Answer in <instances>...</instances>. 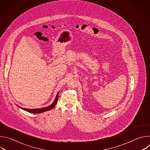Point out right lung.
Returning <instances> with one entry per match:
<instances>
[{
  "mask_svg": "<svg viewBox=\"0 0 150 150\" xmlns=\"http://www.w3.org/2000/svg\"><path fill=\"white\" fill-rule=\"evenodd\" d=\"M58 95H59V92L57 93V96L55 98V100L54 101H53V103L49 105V106H47V107H45V108H40V109H25V108H21L20 106L18 105V107H19V108L22 109L23 110H25V111H27L29 113H41L42 112H46V111H48V110H50L51 109H52L53 108H54V107L56 105L57 102V100H58Z\"/></svg>",
  "mask_w": 150,
  "mask_h": 150,
  "instance_id": "1",
  "label": "right lung"
}]
</instances>
